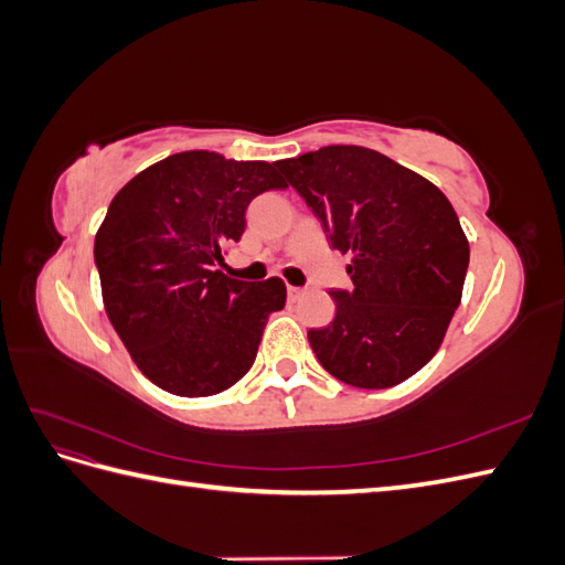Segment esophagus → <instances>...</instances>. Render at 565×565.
I'll list each match as a JSON object with an SVG mask.
<instances>
[{
	"instance_id": "obj_1",
	"label": "esophagus",
	"mask_w": 565,
	"mask_h": 565,
	"mask_svg": "<svg viewBox=\"0 0 565 565\" xmlns=\"http://www.w3.org/2000/svg\"><path fill=\"white\" fill-rule=\"evenodd\" d=\"M301 295H303L301 287H292V285L287 287V299H289V301H297Z\"/></svg>"
}]
</instances>
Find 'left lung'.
Segmentation results:
<instances>
[{"instance_id":"1","label":"left lung","mask_w":565,"mask_h":565,"mask_svg":"<svg viewBox=\"0 0 565 565\" xmlns=\"http://www.w3.org/2000/svg\"><path fill=\"white\" fill-rule=\"evenodd\" d=\"M276 164L332 249L351 254L353 285L330 292L334 320L309 332L318 363L361 388L413 377L438 351L467 278L469 243L452 204L431 181L361 146Z\"/></svg>"}]
</instances>
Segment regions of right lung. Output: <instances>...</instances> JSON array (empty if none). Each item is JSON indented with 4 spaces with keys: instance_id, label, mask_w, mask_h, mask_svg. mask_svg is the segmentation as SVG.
<instances>
[{
    "instance_id": "1",
    "label": "right lung",
    "mask_w": 565,
    "mask_h": 565,
    "mask_svg": "<svg viewBox=\"0 0 565 565\" xmlns=\"http://www.w3.org/2000/svg\"><path fill=\"white\" fill-rule=\"evenodd\" d=\"M273 162L185 150L136 174L96 233L94 262L115 332L146 377L183 398L214 396L252 367L280 278L216 270L245 233L249 202L287 183Z\"/></svg>"
}]
</instances>
